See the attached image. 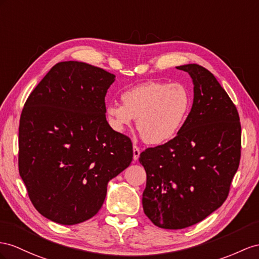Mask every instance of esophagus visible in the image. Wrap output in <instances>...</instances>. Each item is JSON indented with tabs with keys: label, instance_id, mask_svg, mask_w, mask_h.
<instances>
[{
	"label": "esophagus",
	"instance_id": "esophagus-1",
	"mask_svg": "<svg viewBox=\"0 0 259 259\" xmlns=\"http://www.w3.org/2000/svg\"><path fill=\"white\" fill-rule=\"evenodd\" d=\"M139 156H140V149H139L137 145H134V160L138 161Z\"/></svg>",
	"mask_w": 259,
	"mask_h": 259
}]
</instances>
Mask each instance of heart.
<instances>
[{
  "instance_id": "b5f03b06",
  "label": "heart",
  "mask_w": 259,
  "mask_h": 259,
  "mask_svg": "<svg viewBox=\"0 0 259 259\" xmlns=\"http://www.w3.org/2000/svg\"><path fill=\"white\" fill-rule=\"evenodd\" d=\"M122 104L106 107L109 127L119 134L131 128L137 119V129L148 144L160 145L173 139L186 119L190 96L178 83L147 82L122 93Z\"/></svg>"
}]
</instances>
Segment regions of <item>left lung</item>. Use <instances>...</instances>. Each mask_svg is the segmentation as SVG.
<instances>
[{
  "label": "left lung",
  "mask_w": 259,
  "mask_h": 259,
  "mask_svg": "<svg viewBox=\"0 0 259 259\" xmlns=\"http://www.w3.org/2000/svg\"><path fill=\"white\" fill-rule=\"evenodd\" d=\"M176 69L193 79V107L174 139L139 158L147 171L144 213L167 230L191 227L220 208L241 158L240 117L227 92L201 65Z\"/></svg>",
  "instance_id": "1"
}]
</instances>
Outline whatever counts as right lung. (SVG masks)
Segmentation results:
<instances>
[{"instance_id": "1", "label": "right lung", "mask_w": 259, "mask_h": 259, "mask_svg": "<svg viewBox=\"0 0 259 259\" xmlns=\"http://www.w3.org/2000/svg\"><path fill=\"white\" fill-rule=\"evenodd\" d=\"M115 77L84 62H59L24 105L19 175L36 210L56 223L94 217L108 182L134 157L130 139L106 120L105 96Z\"/></svg>"}]
</instances>
